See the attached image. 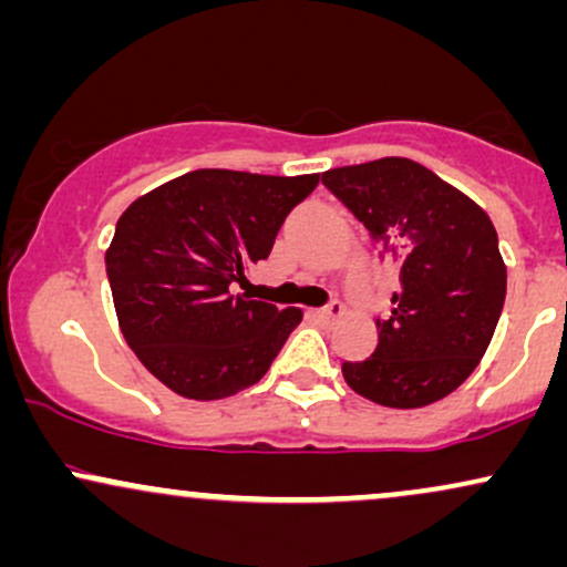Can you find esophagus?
I'll use <instances>...</instances> for the list:
<instances>
[{"label":"esophagus","instance_id":"esophagus-1","mask_svg":"<svg viewBox=\"0 0 567 567\" xmlns=\"http://www.w3.org/2000/svg\"><path fill=\"white\" fill-rule=\"evenodd\" d=\"M343 315V306L338 303V301H333L330 306H324V309H317L315 311V317L320 322H330V320H338V317Z\"/></svg>","mask_w":567,"mask_h":567}]
</instances>
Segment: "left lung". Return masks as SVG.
<instances>
[{"label": "left lung", "mask_w": 567, "mask_h": 567, "mask_svg": "<svg viewBox=\"0 0 567 567\" xmlns=\"http://www.w3.org/2000/svg\"><path fill=\"white\" fill-rule=\"evenodd\" d=\"M322 184L400 261L379 347L343 362L357 394L386 408H424L472 375L506 298L498 234L477 202L405 157L322 173Z\"/></svg>", "instance_id": "obj_1"}]
</instances>
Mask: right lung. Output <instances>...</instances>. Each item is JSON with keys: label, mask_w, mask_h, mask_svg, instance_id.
I'll use <instances>...</instances> for the list:
<instances>
[{"label": "right lung", "mask_w": 567, "mask_h": 567, "mask_svg": "<svg viewBox=\"0 0 567 567\" xmlns=\"http://www.w3.org/2000/svg\"><path fill=\"white\" fill-rule=\"evenodd\" d=\"M317 184V173L194 171L122 213L106 275L122 336L154 379L188 400H224L264 379L303 315L234 285L269 258Z\"/></svg>", "instance_id": "1"}]
</instances>
